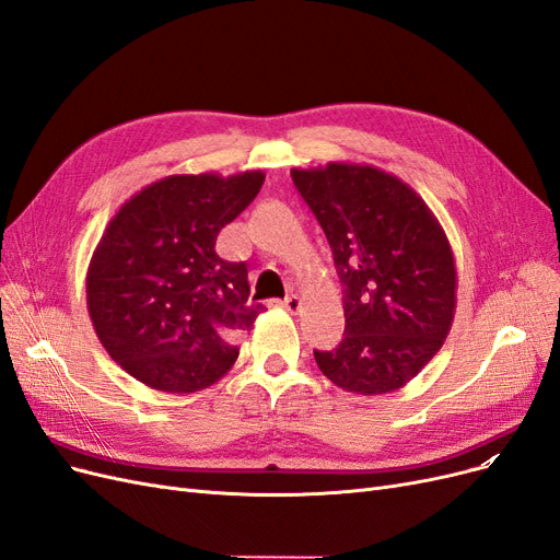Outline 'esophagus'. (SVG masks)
<instances>
[{
    "label": "esophagus",
    "mask_w": 560,
    "mask_h": 560,
    "mask_svg": "<svg viewBox=\"0 0 560 560\" xmlns=\"http://www.w3.org/2000/svg\"><path fill=\"white\" fill-rule=\"evenodd\" d=\"M288 314H298L300 312V306H302V300L298 298V295H291V298H285L283 302H279Z\"/></svg>",
    "instance_id": "esophagus-1"
}]
</instances>
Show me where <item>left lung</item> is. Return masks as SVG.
Wrapping results in <instances>:
<instances>
[{"mask_svg":"<svg viewBox=\"0 0 560 560\" xmlns=\"http://www.w3.org/2000/svg\"><path fill=\"white\" fill-rule=\"evenodd\" d=\"M343 283V339L314 350L323 374L353 395H387L439 353L457 308V267L429 205L376 165L293 168Z\"/></svg>","mask_w":560,"mask_h":560,"instance_id":"left-lung-1","label":"left lung"}]
</instances>
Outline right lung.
<instances>
[{"label": "right lung", "mask_w": 560, "mask_h": 560, "mask_svg": "<svg viewBox=\"0 0 560 560\" xmlns=\"http://www.w3.org/2000/svg\"><path fill=\"white\" fill-rule=\"evenodd\" d=\"M265 182L262 171L168 175L108 221L88 269V312L108 355L168 395L217 383L262 304L248 302L246 262L217 254L221 228Z\"/></svg>", "instance_id": "add662e5"}]
</instances>
